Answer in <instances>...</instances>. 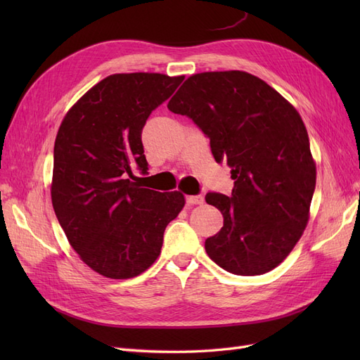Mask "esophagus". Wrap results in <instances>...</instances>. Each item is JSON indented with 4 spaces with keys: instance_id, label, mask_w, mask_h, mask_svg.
Here are the masks:
<instances>
[{
    "instance_id": "1",
    "label": "esophagus",
    "mask_w": 360,
    "mask_h": 360,
    "mask_svg": "<svg viewBox=\"0 0 360 360\" xmlns=\"http://www.w3.org/2000/svg\"><path fill=\"white\" fill-rule=\"evenodd\" d=\"M204 198L201 195H188L186 197V204L188 205H193V204H202Z\"/></svg>"
}]
</instances>
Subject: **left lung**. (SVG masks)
<instances>
[{
    "label": "left lung",
    "instance_id": "obj_1",
    "mask_svg": "<svg viewBox=\"0 0 360 360\" xmlns=\"http://www.w3.org/2000/svg\"><path fill=\"white\" fill-rule=\"evenodd\" d=\"M210 139L217 163L231 167V195L209 192L224 216L205 240L217 266L240 276L263 275L287 258L308 224L315 163L299 112L257 76L205 72L184 81L168 103Z\"/></svg>",
    "mask_w": 360,
    "mask_h": 360
}]
</instances>
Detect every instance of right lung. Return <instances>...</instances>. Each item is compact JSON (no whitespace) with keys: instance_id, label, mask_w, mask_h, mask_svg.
<instances>
[{"instance_id":"add662e5","label":"right lung","mask_w":360,"mask_h":360,"mask_svg":"<svg viewBox=\"0 0 360 360\" xmlns=\"http://www.w3.org/2000/svg\"><path fill=\"white\" fill-rule=\"evenodd\" d=\"M183 76L111 75L73 105L53 147L52 205L68 240L97 274L127 279L160 254L163 233L184 205L180 192L143 188L141 134Z\"/></svg>"}]
</instances>
